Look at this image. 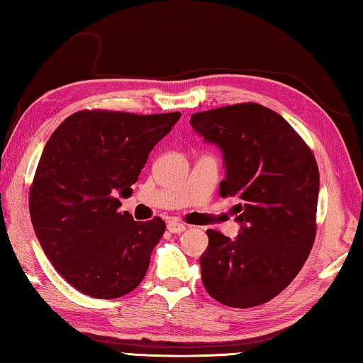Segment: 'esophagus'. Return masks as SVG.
Here are the masks:
<instances>
[{"instance_id":"obj_1","label":"esophagus","mask_w":363,"mask_h":363,"mask_svg":"<svg viewBox=\"0 0 363 363\" xmlns=\"http://www.w3.org/2000/svg\"><path fill=\"white\" fill-rule=\"evenodd\" d=\"M167 230H169L171 233L179 235L182 231H186V225L179 223V221H169V223H167Z\"/></svg>"}]
</instances>
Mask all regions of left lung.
I'll return each instance as SVG.
<instances>
[{
    "label": "left lung",
    "mask_w": 363,
    "mask_h": 363,
    "mask_svg": "<svg viewBox=\"0 0 363 363\" xmlns=\"http://www.w3.org/2000/svg\"><path fill=\"white\" fill-rule=\"evenodd\" d=\"M191 125L225 160L220 196L233 197L235 240L207 230L202 282L216 301L262 305L300 272L315 242L320 171L303 138L277 112L256 102L197 112Z\"/></svg>",
    "instance_id": "left-lung-1"
}]
</instances>
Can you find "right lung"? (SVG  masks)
I'll return each mask as SVG.
<instances>
[{
    "mask_svg": "<svg viewBox=\"0 0 363 363\" xmlns=\"http://www.w3.org/2000/svg\"><path fill=\"white\" fill-rule=\"evenodd\" d=\"M179 117L79 111L48 138L29 192L30 220L48 261L81 294L112 300L143 280L166 225L118 212V196L132 194L150 151Z\"/></svg>",
    "mask_w": 363,
    "mask_h": 363,
    "instance_id": "1",
    "label": "right lung"
}]
</instances>
